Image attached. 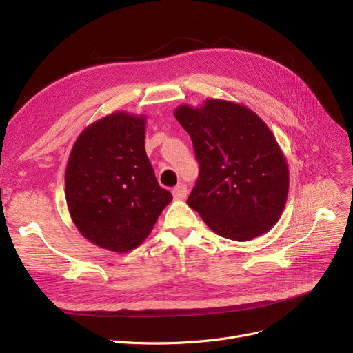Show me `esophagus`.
Returning a JSON list of instances; mask_svg holds the SVG:
<instances>
[{"label":"esophagus","mask_w":353,"mask_h":353,"mask_svg":"<svg viewBox=\"0 0 353 353\" xmlns=\"http://www.w3.org/2000/svg\"><path fill=\"white\" fill-rule=\"evenodd\" d=\"M173 196H174V199H179V201L185 199L188 196V188H186V185H183V183L177 185L173 189Z\"/></svg>","instance_id":"esophagus-1"}]
</instances>
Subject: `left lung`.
<instances>
[{
	"label": "left lung",
	"instance_id": "8db88e82",
	"mask_svg": "<svg viewBox=\"0 0 353 353\" xmlns=\"http://www.w3.org/2000/svg\"><path fill=\"white\" fill-rule=\"evenodd\" d=\"M176 119L199 163L188 205L218 236L249 241L275 225L290 190V170L269 126L249 108L221 99L181 104Z\"/></svg>",
	"mask_w": 353,
	"mask_h": 353
}]
</instances>
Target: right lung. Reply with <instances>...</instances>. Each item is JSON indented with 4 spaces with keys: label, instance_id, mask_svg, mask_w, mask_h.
Masks as SVG:
<instances>
[{
    "label": "right lung",
    "instance_id": "right-lung-1",
    "mask_svg": "<svg viewBox=\"0 0 353 353\" xmlns=\"http://www.w3.org/2000/svg\"><path fill=\"white\" fill-rule=\"evenodd\" d=\"M142 114L114 112L78 135L65 170L72 223L90 243L116 253L145 240L173 196L155 179Z\"/></svg>",
    "mask_w": 353,
    "mask_h": 353
}]
</instances>
